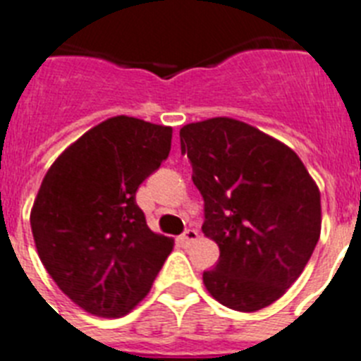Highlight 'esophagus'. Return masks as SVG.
Segmentation results:
<instances>
[{
  "label": "esophagus",
  "mask_w": 361,
  "mask_h": 361,
  "mask_svg": "<svg viewBox=\"0 0 361 361\" xmlns=\"http://www.w3.org/2000/svg\"><path fill=\"white\" fill-rule=\"evenodd\" d=\"M197 239H199V232H197V230H193V228H188L186 232H184L183 235L178 237V241H180V245H184V246L192 245V243H195Z\"/></svg>",
  "instance_id": "obj_1"
}]
</instances>
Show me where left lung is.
Listing matches in <instances>:
<instances>
[{"instance_id": "8db88e82", "label": "left lung", "mask_w": 361, "mask_h": 361, "mask_svg": "<svg viewBox=\"0 0 361 361\" xmlns=\"http://www.w3.org/2000/svg\"><path fill=\"white\" fill-rule=\"evenodd\" d=\"M180 151L204 199L202 232L221 252L214 270L202 274L204 286L228 309L269 307L318 245V186L290 147L226 116L184 126Z\"/></svg>"}]
</instances>
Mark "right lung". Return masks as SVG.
I'll return each mask as SVG.
<instances>
[{"mask_svg": "<svg viewBox=\"0 0 361 361\" xmlns=\"http://www.w3.org/2000/svg\"><path fill=\"white\" fill-rule=\"evenodd\" d=\"M168 126L113 116L71 144L43 177L30 228L43 267L78 307L118 318L149 292L173 241L151 232L138 186L171 149Z\"/></svg>", "mask_w": 361, "mask_h": 361, "instance_id": "obj_1", "label": "right lung"}]
</instances>
